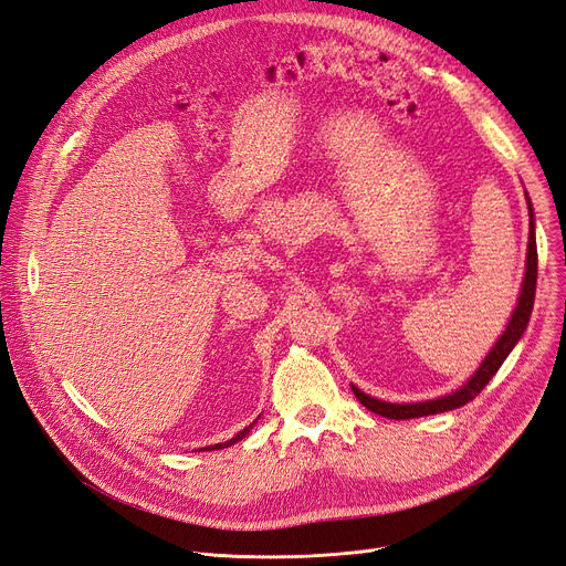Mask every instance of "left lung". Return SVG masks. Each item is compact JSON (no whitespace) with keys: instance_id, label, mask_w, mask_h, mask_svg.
<instances>
[{"instance_id":"8db88e82","label":"left lung","mask_w":566,"mask_h":566,"mask_svg":"<svg viewBox=\"0 0 566 566\" xmlns=\"http://www.w3.org/2000/svg\"><path fill=\"white\" fill-rule=\"evenodd\" d=\"M527 205H530V199H527ZM536 266H538V260H536V237H534V211L530 205V245H527V271H525V281H523V292H520V300L511 315V323H509L506 332L502 334L500 342L494 344L490 355L483 359V365L476 369V374H473L464 382V386L460 390H455L453 395L432 399V401H420V403H388V401L374 399L353 386V392L359 399V403H365L369 411H374L382 418L409 420V418H422V416L453 411V409H460V406L469 403L473 397H479L481 390L490 382V378L500 371L502 361L509 357V353L517 344V338L523 336V332L527 329L532 306H534V292H536Z\"/></svg>"}]
</instances>
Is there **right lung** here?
<instances>
[{
	"mask_svg": "<svg viewBox=\"0 0 566 566\" xmlns=\"http://www.w3.org/2000/svg\"><path fill=\"white\" fill-rule=\"evenodd\" d=\"M251 427L253 424H248L245 429H241V432L234 437V439H230V441H224V443H216V446H209V450H218V448H228V446H232V443H237V441H241L248 432H251Z\"/></svg>",
	"mask_w": 566,
	"mask_h": 566,
	"instance_id": "right-lung-1",
	"label": "right lung"
}]
</instances>
